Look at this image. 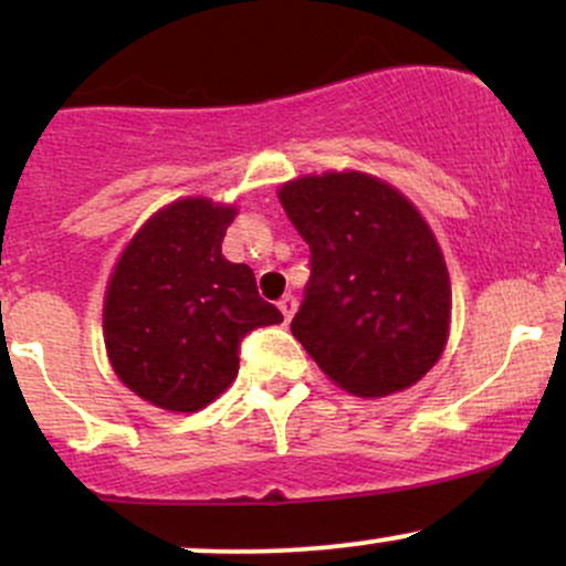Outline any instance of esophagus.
<instances>
[{"label":"esophagus","mask_w":566,"mask_h":566,"mask_svg":"<svg viewBox=\"0 0 566 566\" xmlns=\"http://www.w3.org/2000/svg\"><path fill=\"white\" fill-rule=\"evenodd\" d=\"M279 308H282V314H284V319H292V314H295V308H297V301H295V295H284L282 301H279Z\"/></svg>","instance_id":"esophagus-1"}]
</instances>
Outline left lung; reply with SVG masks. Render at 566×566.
<instances>
[{"label":"left lung","instance_id":"8db88e82","mask_svg":"<svg viewBox=\"0 0 566 566\" xmlns=\"http://www.w3.org/2000/svg\"><path fill=\"white\" fill-rule=\"evenodd\" d=\"M276 193L311 250L292 335L343 391L378 399L415 386L452 319L444 255L418 207L356 170L303 175Z\"/></svg>","mask_w":566,"mask_h":566}]
</instances>
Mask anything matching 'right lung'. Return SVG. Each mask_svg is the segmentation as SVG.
<instances>
[{
    "label": "right lung",
    "mask_w": 566,
    "mask_h": 566,
    "mask_svg": "<svg viewBox=\"0 0 566 566\" xmlns=\"http://www.w3.org/2000/svg\"><path fill=\"white\" fill-rule=\"evenodd\" d=\"M237 207L186 197L154 212L108 279L103 340L116 378L148 405L197 412L239 373V343L284 319L250 265L220 244Z\"/></svg>",
    "instance_id": "1"
}]
</instances>
